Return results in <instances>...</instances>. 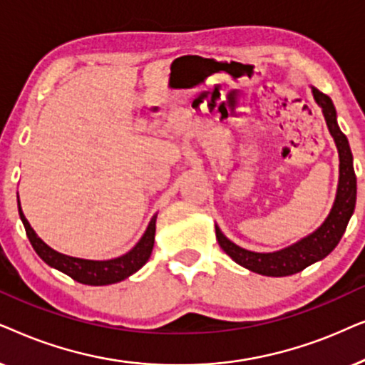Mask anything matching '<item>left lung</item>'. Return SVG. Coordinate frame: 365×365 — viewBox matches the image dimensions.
<instances>
[{
	"mask_svg": "<svg viewBox=\"0 0 365 365\" xmlns=\"http://www.w3.org/2000/svg\"><path fill=\"white\" fill-rule=\"evenodd\" d=\"M312 93L314 100L322 108L325 123H327L329 132L332 135L335 145H337L339 162H341L339 163V187L334 207L329 217L325 218V222L314 233H310L309 237H305L297 244L287 247V249L272 252V254H259V252L242 249V247L233 244L232 240H228L220 228L215 225L217 240L222 250L237 264L255 272V274L267 277L294 275L304 270L305 267L312 265L314 262L325 259L341 242L347 223L354 213V208H356L357 182L347 137L339 128L337 113H335L332 100L317 88H312Z\"/></svg>",
	"mask_w": 365,
	"mask_h": 365,
	"instance_id": "1",
	"label": "left lung"
}]
</instances>
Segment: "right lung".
<instances>
[{
  "mask_svg": "<svg viewBox=\"0 0 365 365\" xmlns=\"http://www.w3.org/2000/svg\"><path fill=\"white\" fill-rule=\"evenodd\" d=\"M18 210L19 218H21L24 230H26L28 239H30L33 249L48 265L53 269L63 272L68 277H71L73 280L80 282L85 285H110L116 284V282L125 280L126 277H130L135 272L142 269L147 264L150 255H152L153 244H155V222L157 217H153L148 223L147 232L143 233V237L140 239L137 245L133 247L128 254L118 257V259L111 260H86V259H76V257H70L60 252L53 250L51 247H48L40 237L36 235V232L33 230L30 222L26 220L24 213L19 207L18 200Z\"/></svg>",
  "mask_w": 365,
  "mask_h": 365,
  "instance_id": "1",
  "label": "right lung"
}]
</instances>
